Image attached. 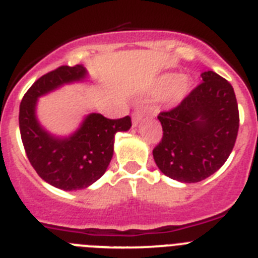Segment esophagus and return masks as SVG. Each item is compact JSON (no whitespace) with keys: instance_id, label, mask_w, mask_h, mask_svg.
Returning <instances> with one entry per match:
<instances>
[{"instance_id":"esophagus-1","label":"esophagus","mask_w":258,"mask_h":258,"mask_svg":"<svg viewBox=\"0 0 258 258\" xmlns=\"http://www.w3.org/2000/svg\"><path fill=\"white\" fill-rule=\"evenodd\" d=\"M143 117H144V110H141V109L135 110V112L132 113V124H134V126H138V124L141 122V119H143Z\"/></svg>"}]
</instances>
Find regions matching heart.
<instances>
[{"instance_id":"heart-1","label":"heart","mask_w":258,"mask_h":258,"mask_svg":"<svg viewBox=\"0 0 258 258\" xmlns=\"http://www.w3.org/2000/svg\"><path fill=\"white\" fill-rule=\"evenodd\" d=\"M189 91V80L184 76L167 74L162 78L161 92H167V100L169 103H178L186 96Z\"/></svg>"}]
</instances>
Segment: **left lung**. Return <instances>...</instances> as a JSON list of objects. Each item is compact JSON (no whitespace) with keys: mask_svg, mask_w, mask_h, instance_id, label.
Instances as JSON below:
<instances>
[{"mask_svg":"<svg viewBox=\"0 0 258 258\" xmlns=\"http://www.w3.org/2000/svg\"><path fill=\"white\" fill-rule=\"evenodd\" d=\"M176 108L158 115L163 138L153 150L158 168L180 182H199L222 167L239 128L233 86L212 71Z\"/></svg>","mask_w":258,"mask_h":258,"instance_id":"1","label":"left lung"}]
</instances>
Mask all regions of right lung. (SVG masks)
<instances>
[{
	"label": "right lung",
	"mask_w": 258,
	"mask_h": 258,
	"mask_svg": "<svg viewBox=\"0 0 258 258\" xmlns=\"http://www.w3.org/2000/svg\"><path fill=\"white\" fill-rule=\"evenodd\" d=\"M89 73L83 66L59 67L37 80L20 103L19 127L27 157L42 180L57 189L89 187L105 173L114 152L117 132L128 131L131 118L108 119L90 113L72 135L59 138L46 131L37 119L38 97L73 82Z\"/></svg>",
	"instance_id": "add662e5"
}]
</instances>
